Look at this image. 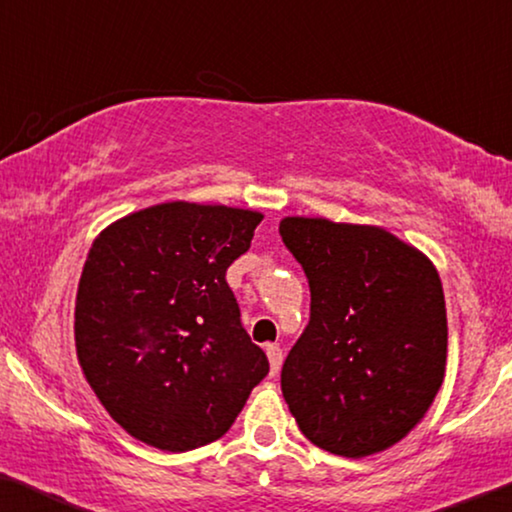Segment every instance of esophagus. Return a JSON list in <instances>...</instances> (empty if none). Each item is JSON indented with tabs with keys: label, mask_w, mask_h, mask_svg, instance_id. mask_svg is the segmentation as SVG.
Listing matches in <instances>:
<instances>
[{
	"label": "esophagus",
	"mask_w": 512,
	"mask_h": 512,
	"mask_svg": "<svg viewBox=\"0 0 512 512\" xmlns=\"http://www.w3.org/2000/svg\"><path fill=\"white\" fill-rule=\"evenodd\" d=\"M266 356H269V363H271V375H278L282 365V349L278 345H266Z\"/></svg>",
	"instance_id": "34e87169"
}]
</instances>
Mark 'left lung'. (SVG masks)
I'll return each instance as SVG.
<instances>
[{"label": "left lung", "mask_w": 512, "mask_h": 512, "mask_svg": "<svg viewBox=\"0 0 512 512\" xmlns=\"http://www.w3.org/2000/svg\"><path fill=\"white\" fill-rule=\"evenodd\" d=\"M280 236L310 285V322L280 375L289 411L333 455L386 451L421 423L444 381L439 273L381 227L294 216Z\"/></svg>", "instance_id": "obj_1"}]
</instances>
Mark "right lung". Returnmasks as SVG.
Here are the masks:
<instances>
[{"mask_svg":"<svg viewBox=\"0 0 512 512\" xmlns=\"http://www.w3.org/2000/svg\"><path fill=\"white\" fill-rule=\"evenodd\" d=\"M262 218L167 202L96 236L75 299V347L96 398L131 437L170 453L211 444L269 375L225 280Z\"/></svg>","mask_w":512,"mask_h":512,"instance_id":"obj_1","label":"right lung"}]
</instances>
